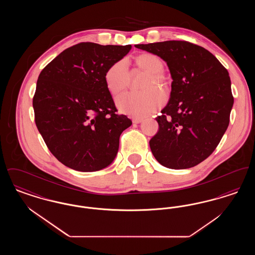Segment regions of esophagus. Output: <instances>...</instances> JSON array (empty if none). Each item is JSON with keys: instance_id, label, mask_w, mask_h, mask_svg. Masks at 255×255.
<instances>
[{"instance_id": "1", "label": "esophagus", "mask_w": 255, "mask_h": 255, "mask_svg": "<svg viewBox=\"0 0 255 255\" xmlns=\"http://www.w3.org/2000/svg\"><path fill=\"white\" fill-rule=\"evenodd\" d=\"M143 120L142 119H140V118H134V119H133V123H140V122H142Z\"/></svg>"}]
</instances>
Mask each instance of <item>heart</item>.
Here are the masks:
<instances>
[{
	"mask_svg": "<svg viewBox=\"0 0 255 255\" xmlns=\"http://www.w3.org/2000/svg\"><path fill=\"white\" fill-rule=\"evenodd\" d=\"M135 64L148 73L141 92L125 93L117 98V105L120 110L133 117H146L162 106L164 102L163 95L155 84L164 86L166 78L162 73L163 62L155 54L143 53L135 57ZM105 83L114 96L121 94L129 83L128 64L125 60L114 63L105 73Z\"/></svg>",
	"mask_w": 255,
	"mask_h": 255,
	"instance_id": "obj_1",
	"label": "heart"
}]
</instances>
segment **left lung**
<instances>
[{"label": "left lung", "instance_id": "left-lung-1", "mask_svg": "<svg viewBox=\"0 0 255 255\" xmlns=\"http://www.w3.org/2000/svg\"><path fill=\"white\" fill-rule=\"evenodd\" d=\"M134 47L165 61L173 80L151 151L167 168L193 167L212 154L228 129L233 106L229 72L211 52L189 42Z\"/></svg>", "mask_w": 255, "mask_h": 255}]
</instances>
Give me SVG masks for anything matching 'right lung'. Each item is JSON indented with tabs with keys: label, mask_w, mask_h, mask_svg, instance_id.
Instances as JSON below:
<instances>
[{
	"label": "right lung",
	"mask_w": 255,
	"mask_h": 255,
	"mask_svg": "<svg viewBox=\"0 0 255 255\" xmlns=\"http://www.w3.org/2000/svg\"><path fill=\"white\" fill-rule=\"evenodd\" d=\"M131 49L80 43L61 52L40 73L33 97L35 123L64 165L94 172L117 157L120 136L132 122L116 114L105 73Z\"/></svg>",
	"instance_id": "add662e5"
}]
</instances>
